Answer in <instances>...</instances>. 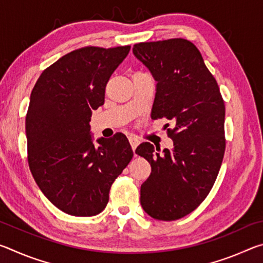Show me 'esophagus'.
<instances>
[{
    "label": "esophagus",
    "instance_id": "obj_1",
    "mask_svg": "<svg viewBox=\"0 0 263 263\" xmlns=\"http://www.w3.org/2000/svg\"><path fill=\"white\" fill-rule=\"evenodd\" d=\"M128 141H130L131 147H132V149H133V152H135L136 148H137V146L140 144V140L138 139L137 137H128Z\"/></svg>",
    "mask_w": 263,
    "mask_h": 263
}]
</instances>
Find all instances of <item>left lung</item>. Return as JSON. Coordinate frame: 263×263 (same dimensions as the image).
Segmentation results:
<instances>
[{"label":"left lung","instance_id":"left-lung-1","mask_svg":"<svg viewBox=\"0 0 263 263\" xmlns=\"http://www.w3.org/2000/svg\"><path fill=\"white\" fill-rule=\"evenodd\" d=\"M133 54L158 82L152 118L174 124L167 128L172 149L159 153L149 142L136 149L152 167L140 203L154 219L176 220L193 212L215 184L226 144L224 100L201 52L186 39L136 44Z\"/></svg>","mask_w":263,"mask_h":263}]
</instances>
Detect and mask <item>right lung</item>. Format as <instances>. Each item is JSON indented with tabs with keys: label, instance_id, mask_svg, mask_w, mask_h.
Wrapping results in <instances>:
<instances>
[{
	"label": "right lung",
	"instance_id": "add662e5",
	"mask_svg": "<svg viewBox=\"0 0 263 263\" xmlns=\"http://www.w3.org/2000/svg\"><path fill=\"white\" fill-rule=\"evenodd\" d=\"M131 46H86L61 57L41 74L25 119L28 162L39 189L68 215H99L111 184L133 157L123 133L92 144V110Z\"/></svg>",
	"mask_w": 263,
	"mask_h": 263
}]
</instances>
